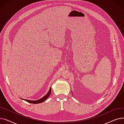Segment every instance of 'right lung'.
<instances>
[{"label":"right lung","instance_id":"obj_1","mask_svg":"<svg viewBox=\"0 0 124 124\" xmlns=\"http://www.w3.org/2000/svg\"><path fill=\"white\" fill-rule=\"evenodd\" d=\"M51 93V87H50L49 92L48 93L45 95L43 97H42V99H39V100H37V101H30V100H24V99H23L24 101H27L28 102H30V103H35V104H36V103H41L42 102H43L44 101H45L46 100L48 97L49 96L50 93Z\"/></svg>","mask_w":124,"mask_h":124}]
</instances>
